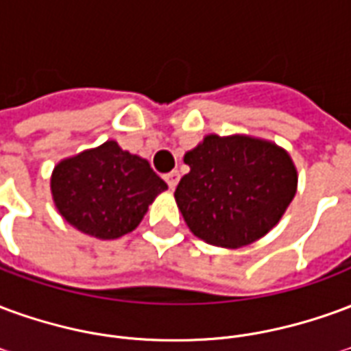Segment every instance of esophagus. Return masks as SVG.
<instances>
[{"instance_id": "esophagus-1", "label": "esophagus", "mask_w": 351, "mask_h": 351, "mask_svg": "<svg viewBox=\"0 0 351 351\" xmlns=\"http://www.w3.org/2000/svg\"><path fill=\"white\" fill-rule=\"evenodd\" d=\"M163 178H165V182H167L169 188H171V190H175L176 184H178V180H180V175H178V171H171V173H167Z\"/></svg>"}]
</instances>
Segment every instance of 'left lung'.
I'll return each instance as SVG.
<instances>
[{
  "instance_id": "8db88e82",
  "label": "left lung",
  "mask_w": 351,
  "mask_h": 351,
  "mask_svg": "<svg viewBox=\"0 0 351 351\" xmlns=\"http://www.w3.org/2000/svg\"><path fill=\"white\" fill-rule=\"evenodd\" d=\"M190 173L175 190L186 226L201 241L243 248L271 231L297 193V167L272 141L205 135L184 154Z\"/></svg>"
}]
</instances>
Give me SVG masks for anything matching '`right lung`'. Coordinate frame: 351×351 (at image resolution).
Listing matches in <instances>:
<instances>
[{"label": "right lung", "instance_id": "right-lung-1", "mask_svg": "<svg viewBox=\"0 0 351 351\" xmlns=\"http://www.w3.org/2000/svg\"><path fill=\"white\" fill-rule=\"evenodd\" d=\"M167 184L137 154L107 141L58 161L50 193L69 226L99 241L128 235Z\"/></svg>", "mask_w": 351, "mask_h": 351}]
</instances>
